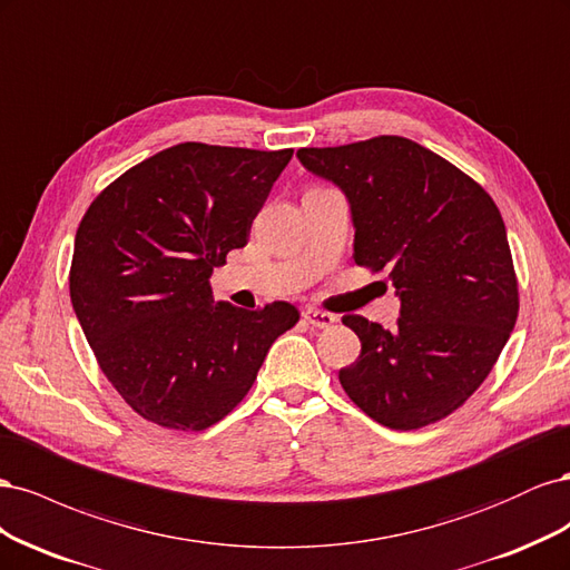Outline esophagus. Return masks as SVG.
Listing matches in <instances>:
<instances>
[{"mask_svg": "<svg viewBox=\"0 0 570 570\" xmlns=\"http://www.w3.org/2000/svg\"><path fill=\"white\" fill-rule=\"evenodd\" d=\"M304 321H308L314 327H331L337 318L327 312H318V308H306Z\"/></svg>", "mask_w": 570, "mask_h": 570, "instance_id": "esophagus-1", "label": "esophagus"}]
</instances>
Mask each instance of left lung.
Instances as JSON below:
<instances>
[{"instance_id":"obj_1","label":"left lung","mask_w":570,"mask_h":570,"mask_svg":"<svg viewBox=\"0 0 570 570\" xmlns=\"http://www.w3.org/2000/svg\"><path fill=\"white\" fill-rule=\"evenodd\" d=\"M302 166L342 189L354 262L390 271L394 331L350 314L361 354L340 371L350 400L392 430L450 416L485 381L519 316L507 228L492 197L406 137L306 147Z\"/></svg>"}]
</instances>
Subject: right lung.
<instances>
[{
    "label": "right lung",
    "mask_w": 570,
    "mask_h": 570,
    "mask_svg": "<svg viewBox=\"0 0 570 570\" xmlns=\"http://www.w3.org/2000/svg\"><path fill=\"white\" fill-rule=\"evenodd\" d=\"M292 149L183 142L132 166L85 212L71 302L101 371L142 419L204 430L256 381L271 344L299 321L214 302L209 278L247 245Z\"/></svg>",
    "instance_id": "add662e5"
}]
</instances>
